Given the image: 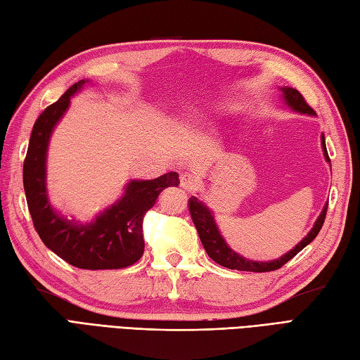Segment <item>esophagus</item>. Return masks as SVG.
Listing matches in <instances>:
<instances>
[{"mask_svg": "<svg viewBox=\"0 0 360 360\" xmlns=\"http://www.w3.org/2000/svg\"><path fill=\"white\" fill-rule=\"evenodd\" d=\"M180 185H181V188L185 189V191L192 192V191H195L200 186V179L197 177V175H194V174L186 172V174L181 175Z\"/></svg>", "mask_w": 360, "mask_h": 360, "instance_id": "34e87169", "label": "esophagus"}]
</instances>
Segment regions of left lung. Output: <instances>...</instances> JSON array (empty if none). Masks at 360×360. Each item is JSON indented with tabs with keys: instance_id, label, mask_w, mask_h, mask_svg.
<instances>
[{
	"instance_id": "1",
	"label": "left lung",
	"mask_w": 360,
	"mask_h": 360,
	"mask_svg": "<svg viewBox=\"0 0 360 360\" xmlns=\"http://www.w3.org/2000/svg\"><path fill=\"white\" fill-rule=\"evenodd\" d=\"M283 93H284V99H285L288 107H292L293 110L300 111V112L314 114V110L310 107L309 103H307L304 96L300 91L285 86V89H283ZM322 146H323V154H326V159L330 162L326 140H323V137H322ZM188 209H189V214L192 218V223H194L195 229L198 232L201 244H203V248L207 252V255L212 258L217 264H220L227 269H232V270H241V271H271V270L281 269L287 261H290L295 255H297V253H300L307 246V244H310L314 238H316V235L319 233L323 221H326L328 203L326 205V207H323L322 214L319 215V218L316 220V224H314L310 233L307 235L295 249L285 253L284 257H281L279 259H275V261H270V262L249 261L246 258L240 257L238 253H235L232 249H229V246L224 243L220 232H218V229H217L214 217H212V214H210V210L203 203H201L198 198L191 197L188 200Z\"/></svg>"
}]
</instances>
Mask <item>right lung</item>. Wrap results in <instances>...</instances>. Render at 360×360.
Masks as SVG:
<instances>
[{"label":"right lung","mask_w":360,"mask_h":360,"mask_svg":"<svg viewBox=\"0 0 360 360\" xmlns=\"http://www.w3.org/2000/svg\"><path fill=\"white\" fill-rule=\"evenodd\" d=\"M84 81L73 84L49 105L32 129L22 181L34 229L46 246L77 269L103 270L133 266L143 255V217L165 188L179 186V174L168 172L154 180L131 181L124 198L96 218L77 226L51 210L46 192V154L51 129L68 108L72 94Z\"/></svg>","instance_id":"add662e5"}]
</instances>
